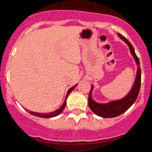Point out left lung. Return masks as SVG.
<instances>
[{
  "mask_svg": "<svg viewBox=\"0 0 152 152\" xmlns=\"http://www.w3.org/2000/svg\"><path fill=\"white\" fill-rule=\"evenodd\" d=\"M118 35L129 45L131 53L132 54L137 64L138 65L137 72L134 85L132 91L129 92V94L125 98L120 100L110 102L107 104H99V103L96 102L91 97V92H92L93 88H94L93 85L91 86V89L89 93V96H88V105L94 113H96V115L99 116V117H104V118H112V117H118L120 114L126 111L136 101L138 94H139L141 85V70L140 67L139 58L137 56L134 52V49L132 44L129 42V41L127 39H126L123 35H122L121 34L119 33Z\"/></svg>",
  "mask_w": 152,
  "mask_h": 152,
  "instance_id": "8db88e82",
  "label": "left lung"
}]
</instances>
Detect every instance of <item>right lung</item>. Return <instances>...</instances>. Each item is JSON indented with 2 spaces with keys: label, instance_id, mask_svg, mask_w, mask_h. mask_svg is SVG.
Masks as SVG:
<instances>
[{
  "label": "right lung",
  "instance_id": "right-lung-1",
  "mask_svg": "<svg viewBox=\"0 0 152 152\" xmlns=\"http://www.w3.org/2000/svg\"><path fill=\"white\" fill-rule=\"evenodd\" d=\"M76 86V85H74L73 87H72L71 88H70V89L68 90V91H67V96H66V99H65V101L64 102V103H63L62 105L61 106V107L60 108H58V110H55V111L53 112H51V113H35V112H32V111H29V110H27L28 112H29L30 114H32V115H34V116H36V117H44V118H50V117H56V116L58 115L60 113H61V112L63 111V110H64V108L65 107V105H66V100H67V96H68V95L70 94V93L72 91H73V89H74L75 87Z\"/></svg>",
  "mask_w": 152,
  "mask_h": 152
}]
</instances>
